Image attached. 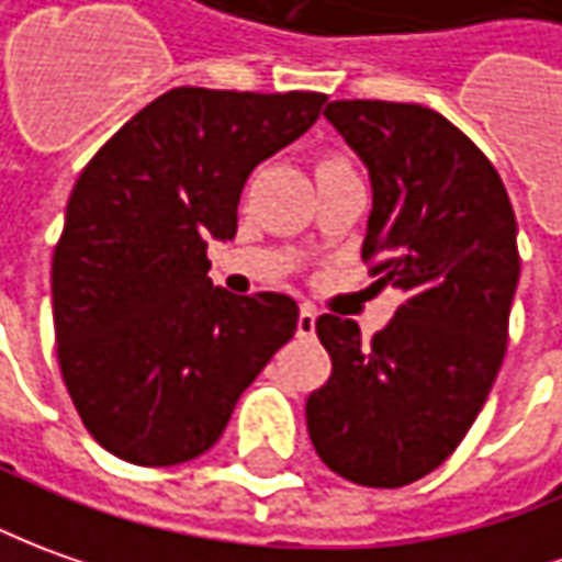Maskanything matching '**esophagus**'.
<instances>
[{
    "mask_svg": "<svg viewBox=\"0 0 562 562\" xmlns=\"http://www.w3.org/2000/svg\"><path fill=\"white\" fill-rule=\"evenodd\" d=\"M315 321H318V312L312 305H303L296 318V336H315Z\"/></svg>",
    "mask_w": 562,
    "mask_h": 562,
    "instance_id": "1",
    "label": "esophagus"
}]
</instances>
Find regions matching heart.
Listing matches in <instances>:
<instances>
[{
    "instance_id": "heart-1",
    "label": "heart",
    "mask_w": 562,
    "mask_h": 562,
    "mask_svg": "<svg viewBox=\"0 0 562 562\" xmlns=\"http://www.w3.org/2000/svg\"><path fill=\"white\" fill-rule=\"evenodd\" d=\"M321 165H346V161H342V158H324Z\"/></svg>"
}]
</instances>
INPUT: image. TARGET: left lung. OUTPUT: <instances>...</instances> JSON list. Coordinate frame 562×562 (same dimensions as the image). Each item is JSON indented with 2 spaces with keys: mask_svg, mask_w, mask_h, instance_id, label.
Listing matches in <instances>:
<instances>
[{
  "mask_svg": "<svg viewBox=\"0 0 562 562\" xmlns=\"http://www.w3.org/2000/svg\"><path fill=\"white\" fill-rule=\"evenodd\" d=\"M324 115L370 170L373 288L404 300L367 346L355 321L321 315L333 373L305 422L330 471L394 490L443 465L486 404L520 278L517 220L493 161L440 112L333 100Z\"/></svg>",
  "mask_w": 562,
  "mask_h": 562,
  "instance_id": "1",
  "label": "left lung"
}]
</instances>
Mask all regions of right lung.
I'll list each match as a JSON object with an SVG mask.
<instances>
[{
    "mask_svg": "<svg viewBox=\"0 0 562 562\" xmlns=\"http://www.w3.org/2000/svg\"><path fill=\"white\" fill-rule=\"evenodd\" d=\"M324 100L173 88L85 165L52 259L54 339L106 452L146 468L207 452L296 333L284 293L214 288L207 241L235 238L250 170L303 137Z\"/></svg>",
    "mask_w": 562,
    "mask_h": 562,
    "instance_id": "add662e5",
    "label": "right lung"
}]
</instances>
